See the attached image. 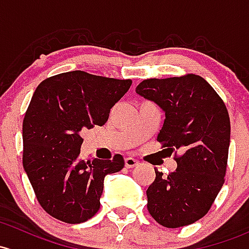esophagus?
Listing matches in <instances>:
<instances>
[{
  "instance_id": "obj_1",
  "label": "esophagus",
  "mask_w": 249,
  "mask_h": 249,
  "mask_svg": "<svg viewBox=\"0 0 249 249\" xmlns=\"http://www.w3.org/2000/svg\"><path fill=\"white\" fill-rule=\"evenodd\" d=\"M138 164H140V162H138L136 159L133 158L125 159V167H126V168H133V167L138 166Z\"/></svg>"
}]
</instances>
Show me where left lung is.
Wrapping results in <instances>:
<instances>
[{
  "mask_svg": "<svg viewBox=\"0 0 249 249\" xmlns=\"http://www.w3.org/2000/svg\"><path fill=\"white\" fill-rule=\"evenodd\" d=\"M136 93L163 111L159 142L181 151L171 175L155 171L146 190L149 213L166 228L195 223L210 210L223 186L230 143L226 105L203 77L193 74L144 80Z\"/></svg>",
  "mask_w": 249,
  "mask_h": 249,
  "instance_id": "obj_1",
  "label": "left lung"
}]
</instances>
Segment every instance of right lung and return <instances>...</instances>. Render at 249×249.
Instances as JSON below:
<instances>
[{
  "label": "right lung",
  "mask_w": 249,
  "mask_h": 249,
  "mask_svg": "<svg viewBox=\"0 0 249 249\" xmlns=\"http://www.w3.org/2000/svg\"><path fill=\"white\" fill-rule=\"evenodd\" d=\"M131 83L75 70L36 87L22 124V163L39 204L54 218L70 224L91 218L105 177L124 167L122 155L81 160V132L103 126Z\"/></svg>",
  "instance_id": "right-lung-1"
}]
</instances>
